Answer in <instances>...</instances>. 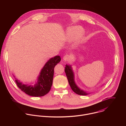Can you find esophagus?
Here are the masks:
<instances>
[{"mask_svg":"<svg viewBox=\"0 0 126 126\" xmlns=\"http://www.w3.org/2000/svg\"><path fill=\"white\" fill-rule=\"evenodd\" d=\"M69 55H65L64 57H63V60H64V61H65V62H66V61H68L69 60Z\"/></svg>","mask_w":126,"mask_h":126,"instance_id":"34e87169","label":"esophagus"}]
</instances>
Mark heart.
I'll return each mask as SVG.
<instances>
[{
  "mask_svg": "<svg viewBox=\"0 0 126 126\" xmlns=\"http://www.w3.org/2000/svg\"><path fill=\"white\" fill-rule=\"evenodd\" d=\"M84 33V30L81 26H72L67 30L66 33V37L68 41H72L81 37Z\"/></svg>",
  "mask_w": 126,
  "mask_h": 126,
  "instance_id": "1",
  "label": "heart"
}]
</instances>
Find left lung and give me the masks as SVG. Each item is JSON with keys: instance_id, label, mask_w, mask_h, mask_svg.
<instances>
[{"instance_id": "left-lung-1", "label": "left lung", "mask_w": 126, "mask_h": 126, "mask_svg": "<svg viewBox=\"0 0 126 126\" xmlns=\"http://www.w3.org/2000/svg\"><path fill=\"white\" fill-rule=\"evenodd\" d=\"M65 72L66 75V76L68 79V81L70 86L71 87L72 90L77 94L79 95L85 96L88 94H90L91 93H88L86 91H85L81 89L76 84L75 81V76L74 72L73 71L71 65L66 64L65 68Z\"/></svg>"}]
</instances>
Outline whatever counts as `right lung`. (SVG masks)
I'll use <instances>...</instances> for the list:
<instances>
[{
  "label": "right lung",
  "instance_id": "1",
  "mask_svg": "<svg viewBox=\"0 0 126 126\" xmlns=\"http://www.w3.org/2000/svg\"><path fill=\"white\" fill-rule=\"evenodd\" d=\"M61 58L56 56L50 58L44 65L34 85L24 84L15 78V82L21 90L32 97H41L46 95L50 90L54 76V68L60 62Z\"/></svg>",
  "mask_w": 126,
  "mask_h": 126
}]
</instances>
